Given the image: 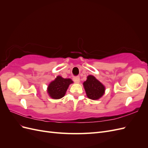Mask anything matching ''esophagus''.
<instances>
[{
  "mask_svg": "<svg viewBox=\"0 0 148 148\" xmlns=\"http://www.w3.org/2000/svg\"><path fill=\"white\" fill-rule=\"evenodd\" d=\"M73 81L75 82V83H79V82H80V79H79V77H73Z\"/></svg>",
  "mask_w": 148,
  "mask_h": 148,
  "instance_id": "34e87169",
  "label": "esophagus"
}]
</instances>
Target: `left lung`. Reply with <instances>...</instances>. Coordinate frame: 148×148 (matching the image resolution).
I'll return each mask as SVG.
<instances>
[{
    "instance_id": "obj_1",
    "label": "left lung",
    "mask_w": 148,
    "mask_h": 148,
    "mask_svg": "<svg viewBox=\"0 0 148 148\" xmlns=\"http://www.w3.org/2000/svg\"><path fill=\"white\" fill-rule=\"evenodd\" d=\"M83 84L89 99L97 100L104 95L106 90L104 85L92 75H88Z\"/></svg>"
}]
</instances>
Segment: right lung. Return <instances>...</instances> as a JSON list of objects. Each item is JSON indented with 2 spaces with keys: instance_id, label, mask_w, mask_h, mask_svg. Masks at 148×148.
I'll list each match as a JSON object with an SVG mask.
<instances>
[{
  "instance_id": "right-lung-1",
  "label": "right lung",
  "mask_w": 148,
  "mask_h": 148,
  "mask_svg": "<svg viewBox=\"0 0 148 148\" xmlns=\"http://www.w3.org/2000/svg\"><path fill=\"white\" fill-rule=\"evenodd\" d=\"M73 83L70 78H64L57 76L54 80L49 84L47 92L48 95L53 99H59L63 97L70 84Z\"/></svg>"
}]
</instances>
